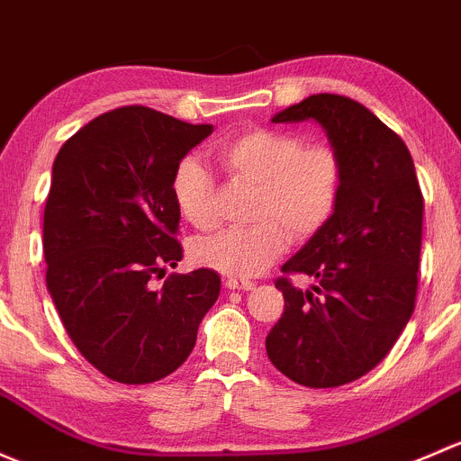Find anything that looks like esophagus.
<instances>
[{
    "label": "esophagus",
    "mask_w": 461,
    "mask_h": 461,
    "mask_svg": "<svg viewBox=\"0 0 461 461\" xmlns=\"http://www.w3.org/2000/svg\"><path fill=\"white\" fill-rule=\"evenodd\" d=\"M224 284L226 288H230V291H253L255 288V282H250V279H244V277H229Z\"/></svg>",
    "instance_id": "esophagus-1"
}]
</instances>
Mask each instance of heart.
<instances>
[{"instance_id":"obj_1","label":"heart","mask_w":461,"mask_h":461,"mask_svg":"<svg viewBox=\"0 0 461 461\" xmlns=\"http://www.w3.org/2000/svg\"><path fill=\"white\" fill-rule=\"evenodd\" d=\"M217 159L237 182L258 186L253 226L221 229L193 241L199 264L235 277H253L279 258L288 235H317L339 206L346 182L341 153L330 144H306L295 132L249 128L217 149ZM179 215L195 229L217 221V182L195 158H184L170 177Z\"/></svg>"}]
</instances>
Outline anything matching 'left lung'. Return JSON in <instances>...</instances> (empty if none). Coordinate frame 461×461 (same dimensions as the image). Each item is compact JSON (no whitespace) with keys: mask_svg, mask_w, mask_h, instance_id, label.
I'll return each mask as SVG.
<instances>
[{"mask_svg":"<svg viewBox=\"0 0 461 461\" xmlns=\"http://www.w3.org/2000/svg\"><path fill=\"white\" fill-rule=\"evenodd\" d=\"M315 120L346 166L333 220L282 266L284 312L266 337L273 366L308 388H335L373 371L415 311L424 197L395 131L344 95L320 93L273 117ZM291 274L316 279L312 292Z\"/></svg>","mask_w":461,"mask_h":461,"instance_id":"8db88e82","label":"left lung"}]
</instances>
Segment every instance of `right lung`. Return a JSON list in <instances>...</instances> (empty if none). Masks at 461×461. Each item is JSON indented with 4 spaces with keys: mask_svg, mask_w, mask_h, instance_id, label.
Returning a JSON list of instances; mask_svg holds the SVG:
<instances>
[{
    "mask_svg": "<svg viewBox=\"0 0 461 461\" xmlns=\"http://www.w3.org/2000/svg\"><path fill=\"white\" fill-rule=\"evenodd\" d=\"M212 132L146 106L95 117L66 140L44 208L46 286L79 353L120 384L177 371L217 302L215 270L177 266L175 166Z\"/></svg>",
    "mask_w": 461,
    "mask_h": 461,
    "instance_id": "add662e5",
    "label": "right lung"
}]
</instances>
